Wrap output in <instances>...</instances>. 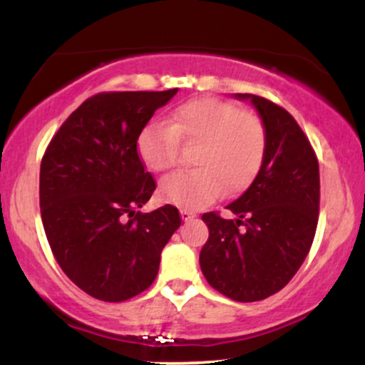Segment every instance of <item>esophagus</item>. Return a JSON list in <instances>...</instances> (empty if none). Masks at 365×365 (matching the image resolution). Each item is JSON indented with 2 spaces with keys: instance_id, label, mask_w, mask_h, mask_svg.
Segmentation results:
<instances>
[{
  "instance_id": "34e87169",
  "label": "esophagus",
  "mask_w": 365,
  "mask_h": 365,
  "mask_svg": "<svg viewBox=\"0 0 365 365\" xmlns=\"http://www.w3.org/2000/svg\"><path fill=\"white\" fill-rule=\"evenodd\" d=\"M180 215H182V220L187 221V220H192V217H195V212L188 211V209H180Z\"/></svg>"
}]
</instances>
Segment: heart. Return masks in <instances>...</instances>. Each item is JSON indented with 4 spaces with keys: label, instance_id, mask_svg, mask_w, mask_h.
<instances>
[{
    "label": "heart",
    "instance_id": "obj_1",
    "mask_svg": "<svg viewBox=\"0 0 365 365\" xmlns=\"http://www.w3.org/2000/svg\"><path fill=\"white\" fill-rule=\"evenodd\" d=\"M182 142L197 144L190 158L195 168L166 175L159 182V197L183 209H199L223 192L235 195L252 183L266 156L267 130L255 113L199 98L178 106L170 123H149L137 149L149 170L165 171L177 163Z\"/></svg>",
    "mask_w": 365,
    "mask_h": 365
}]
</instances>
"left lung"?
<instances>
[{
  "label": "left lung",
  "instance_id": "1",
  "mask_svg": "<svg viewBox=\"0 0 365 365\" xmlns=\"http://www.w3.org/2000/svg\"><path fill=\"white\" fill-rule=\"evenodd\" d=\"M250 99L266 123L267 149L257 177L226 209L204 212L200 250L207 283L237 302H257L287 287L311 250L319 217V163L300 125L269 99Z\"/></svg>",
  "mask_w": 365,
  "mask_h": 365
}]
</instances>
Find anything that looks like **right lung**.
I'll use <instances>...</instances> for the list:
<instances>
[{"mask_svg":"<svg viewBox=\"0 0 365 365\" xmlns=\"http://www.w3.org/2000/svg\"><path fill=\"white\" fill-rule=\"evenodd\" d=\"M170 91L99 92L58 128L44 150L39 206L63 273L103 302H123L153 284L163 247L182 223L171 204L140 212L156 180L137 140Z\"/></svg>","mask_w":365,"mask_h":365,"instance_id":"right-lung-1","label":"right lung"}]
</instances>
